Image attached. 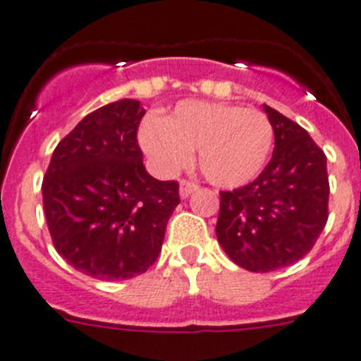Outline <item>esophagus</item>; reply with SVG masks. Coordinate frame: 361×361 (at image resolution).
Listing matches in <instances>:
<instances>
[{
    "label": "esophagus",
    "instance_id": "1",
    "mask_svg": "<svg viewBox=\"0 0 361 361\" xmlns=\"http://www.w3.org/2000/svg\"><path fill=\"white\" fill-rule=\"evenodd\" d=\"M194 190H197V183H194V181H190V180L180 181V196L181 197H188L190 194L194 192Z\"/></svg>",
    "mask_w": 361,
    "mask_h": 361
}]
</instances>
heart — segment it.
I'll return each instance as SVG.
<instances>
[{
	"label": "heart",
	"instance_id": "b5f03b06",
	"mask_svg": "<svg viewBox=\"0 0 361 361\" xmlns=\"http://www.w3.org/2000/svg\"><path fill=\"white\" fill-rule=\"evenodd\" d=\"M140 144L165 171H176L200 149V167L219 187H239L257 176L274 145V128L257 109L185 100L161 120L140 128Z\"/></svg>",
	"mask_w": 361,
	"mask_h": 361
}]
</instances>
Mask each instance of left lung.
<instances>
[{"mask_svg":"<svg viewBox=\"0 0 361 361\" xmlns=\"http://www.w3.org/2000/svg\"><path fill=\"white\" fill-rule=\"evenodd\" d=\"M271 160L252 183L219 192L216 235L235 264L274 271L302 259L329 217L327 158L304 128L269 108Z\"/></svg>","mask_w":361,"mask_h":361,"instance_id":"obj_1","label":"left lung"}]
</instances>
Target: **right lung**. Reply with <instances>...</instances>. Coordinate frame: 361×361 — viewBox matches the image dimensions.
Masks as SVG:
<instances>
[{
    "instance_id": "add662e5",
    "label": "right lung",
    "mask_w": 361,
    "mask_h": 361,
    "mask_svg": "<svg viewBox=\"0 0 361 361\" xmlns=\"http://www.w3.org/2000/svg\"><path fill=\"white\" fill-rule=\"evenodd\" d=\"M145 109L122 99L84 116L57 144L43 180L51 243L68 264L100 281L147 271L160 255L180 183L144 167Z\"/></svg>"
}]
</instances>
